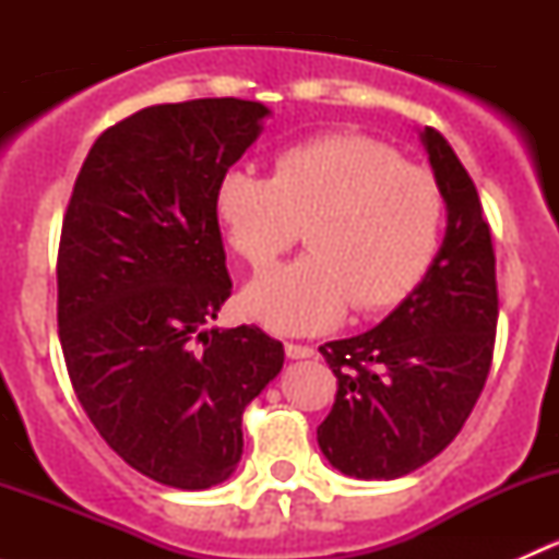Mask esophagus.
<instances>
[{
  "mask_svg": "<svg viewBox=\"0 0 559 559\" xmlns=\"http://www.w3.org/2000/svg\"><path fill=\"white\" fill-rule=\"evenodd\" d=\"M284 352H286V357H289V359H308V357H313V354H316L311 346H300V343H286Z\"/></svg>",
  "mask_w": 559,
  "mask_h": 559,
  "instance_id": "1",
  "label": "esophagus"
}]
</instances>
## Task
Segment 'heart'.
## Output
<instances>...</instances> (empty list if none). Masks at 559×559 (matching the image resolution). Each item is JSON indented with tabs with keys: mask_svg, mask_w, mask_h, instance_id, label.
<instances>
[{
	"mask_svg": "<svg viewBox=\"0 0 559 559\" xmlns=\"http://www.w3.org/2000/svg\"><path fill=\"white\" fill-rule=\"evenodd\" d=\"M213 211L229 246L262 270L306 224L311 251L257 275L243 292L253 321L281 335H313L359 313L397 306L436 259L443 194L421 167L362 134H326L275 156L273 178L233 167Z\"/></svg>",
	"mask_w": 559,
	"mask_h": 559,
	"instance_id": "obj_1",
	"label": "heart"
}]
</instances>
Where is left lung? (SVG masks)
I'll return each mask as SVG.
<instances>
[{
  "instance_id": "left-lung-1",
  "label": "left lung",
  "mask_w": 559,
  "mask_h": 559,
  "mask_svg": "<svg viewBox=\"0 0 559 559\" xmlns=\"http://www.w3.org/2000/svg\"><path fill=\"white\" fill-rule=\"evenodd\" d=\"M447 202V235L414 292L373 330L319 346L337 394L321 454L354 478H400L438 456L471 416L498 326L492 235L441 132H419Z\"/></svg>"
}]
</instances>
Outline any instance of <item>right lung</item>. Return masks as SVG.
Segmentation results:
<instances>
[{"mask_svg": "<svg viewBox=\"0 0 559 559\" xmlns=\"http://www.w3.org/2000/svg\"><path fill=\"white\" fill-rule=\"evenodd\" d=\"M264 118L235 97L143 107L92 145L61 227L78 400L127 465L175 489L233 476L246 405L284 368L259 326H207L233 292L213 194Z\"/></svg>", "mask_w": 559, "mask_h": 559, "instance_id": "obj_1", "label": "right lung"}]
</instances>
